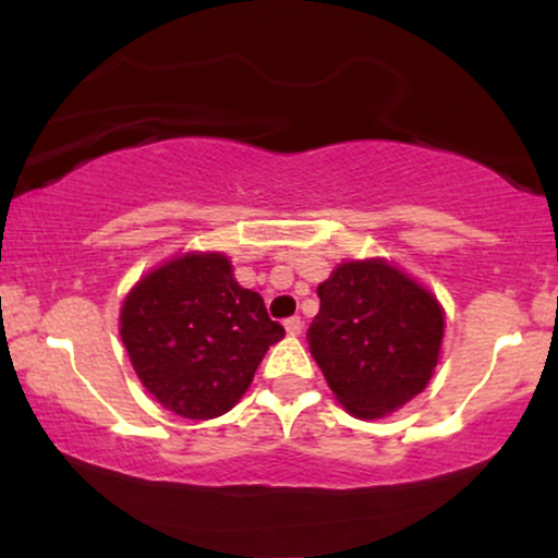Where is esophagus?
Returning <instances> with one entry per match:
<instances>
[{"label":"esophagus","mask_w":558,"mask_h":558,"mask_svg":"<svg viewBox=\"0 0 558 558\" xmlns=\"http://www.w3.org/2000/svg\"><path fill=\"white\" fill-rule=\"evenodd\" d=\"M283 325H286L288 336H299L301 328H304V323H301V317H288Z\"/></svg>","instance_id":"esophagus-1"}]
</instances>
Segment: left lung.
Instances as JSON below:
<instances>
[{"label":"left lung","instance_id":"8db88e82","mask_svg":"<svg viewBox=\"0 0 558 558\" xmlns=\"http://www.w3.org/2000/svg\"><path fill=\"white\" fill-rule=\"evenodd\" d=\"M310 351L349 414L380 420L425 390L440 360L444 306L386 259L343 262L317 286Z\"/></svg>","mask_w":558,"mask_h":558}]
</instances>
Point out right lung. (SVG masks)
I'll return each mask as SVG.
<instances>
[{
  "label": "right lung",
  "mask_w": 558,
  "mask_h": 558,
  "mask_svg": "<svg viewBox=\"0 0 558 558\" xmlns=\"http://www.w3.org/2000/svg\"><path fill=\"white\" fill-rule=\"evenodd\" d=\"M286 336L265 301L239 286L220 252H185L128 291L120 338L138 380L185 420L230 412L252 386L262 356Z\"/></svg>",
  "instance_id": "1"
}]
</instances>
